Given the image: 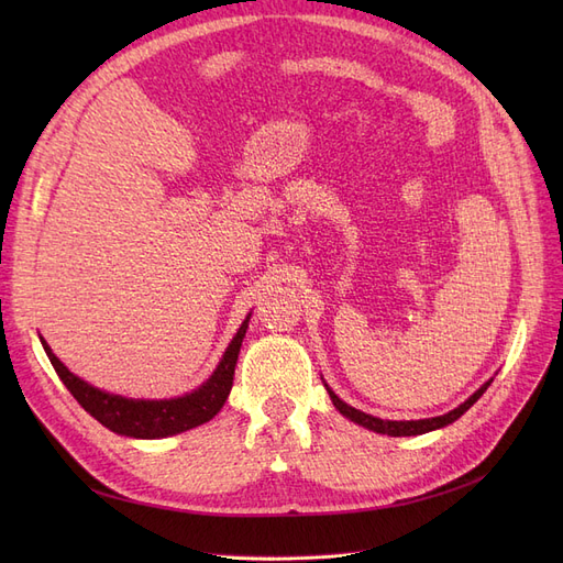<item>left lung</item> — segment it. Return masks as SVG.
I'll return each instance as SVG.
<instances>
[{
  "label": "left lung",
  "instance_id": "left-lung-1",
  "mask_svg": "<svg viewBox=\"0 0 563 563\" xmlns=\"http://www.w3.org/2000/svg\"><path fill=\"white\" fill-rule=\"evenodd\" d=\"M490 383H493V378L486 380L479 389H476L470 399H465L463 404L455 406L453 411H449L444 416H437V418H422V420H383V418H376V416H368V413L360 411V408L345 404L327 383H323V387H327L329 397H331V401H333V406L338 408V411L343 413L347 420L362 424V428L373 430V432H378V434H387V437H416V434H424V432H432V430H441V428H446V424L455 422L476 399L484 395Z\"/></svg>",
  "mask_w": 563,
  "mask_h": 563
}]
</instances>
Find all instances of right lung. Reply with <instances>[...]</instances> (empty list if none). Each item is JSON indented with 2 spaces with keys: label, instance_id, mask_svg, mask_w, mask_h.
<instances>
[{
  "label": "right lung",
  "instance_id": "1",
  "mask_svg": "<svg viewBox=\"0 0 563 563\" xmlns=\"http://www.w3.org/2000/svg\"><path fill=\"white\" fill-rule=\"evenodd\" d=\"M249 319L251 314H246L240 331L230 340L228 350L220 356V362L209 376V380L201 383L197 389L187 391V395L172 399H131L93 387L91 383L75 376V373L51 352L44 338L40 340L63 385L70 389V395L79 401L84 411L91 413L100 424H106L110 432L122 437L164 439L199 428V424L209 422L220 408H223L232 389L236 356H240L242 350Z\"/></svg>",
  "mask_w": 563,
  "mask_h": 563
}]
</instances>
